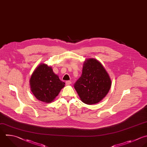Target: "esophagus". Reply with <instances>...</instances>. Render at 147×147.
<instances>
[{"label": "esophagus", "instance_id": "34e87169", "mask_svg": "<svg viewBox=\"0 0 147 147\" xmlns=\"http://www.w3.org/2000/svg\"><path fill=\"white\" fill-rule=\"evenodd\" d=\"M71 81H69V80H67V81H66L65 82V84H66V85H69V84H71Z\"/></svg>", "mask_w": 147, "mask_h": 147}]
</instances>
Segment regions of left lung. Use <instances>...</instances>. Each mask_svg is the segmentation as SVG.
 Returning <instances> with one entry per match:
<instances>
[{
  "label": "left lung",
  "instance_id": "1",
  "mask_svg": "<svg viewBox=\"0 0 147 147\" xmlns=\"http://www.w3.org/2000/svg\"><path fill=\"white\" fill-rule=\"evenodd\" d=\"M111 85L110 78L102 64L96 59L90 58L84 62L82 74L74 87L83 103L93 105L106 96Z\"/></svg>",
  "mask_w": 147,
  "mask_h": 147
}]
</instances>
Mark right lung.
I'll return each instance as SVG.
<instances>
[{
	"label": "right lung",
	"instance_id": "right-lung-1",
	"mask_svg": "<svg viewBox=\"0 0 147 147\" xmlns=\"http://www.w3.org/2000/svg\"><path fill=\"white\" fill-rule=\"evenodd\" d=\"M65 86L51 66L41 63L33 71L30 79V90L39 100L49 103L53 102Z\"/></svg>",
	"mask_w": 147,
	"mask_h": 147
}]
</instances>
